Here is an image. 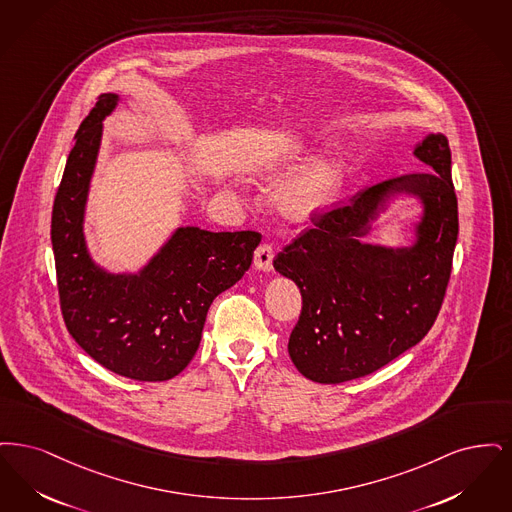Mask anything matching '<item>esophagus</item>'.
<instances>
[{"label":"esophagus","mask_w":512,"mask_h":512,"mask_svg":"<svg viewBox=\"0 0 512 512\" xmlns=\"http://www.w3.org/2000/svg\"><path fill=\"white\" fill-rule=\"evenodd\" d=\"M254 267L260 271H271L273 269V246L260 245L254 252Z\"/></svg>","instance_id":"esophagus-1"}]
</instances>
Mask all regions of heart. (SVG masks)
I'll list each match as a JSON object with an SVG mask.
<instances>
[{
    "instance_id": "b5f03b06",
    "label": "heart",
    "mask_w": 512,
    "mask_h": 512,
    "mask_svg": "<svg viewBox=\"0 0 512 512\" xmlns=\"http://www.w3.org/2000/svg\"><path fill=\"white\" fill-rule=\"evenodd\" d=\"M338 187L336 170L329 164H313L300 170L281 191V202L292 218H308L331 204Z\"/></svg>"
}]
</instances>
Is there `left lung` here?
<instances>
[{"mask_svg":"<svg viewBox=\"0 0 512 512\" xmlns=\"http://www.w3.org/2000/svg\"><path fill=\"white\" fill-rule=\"evenodd\" d=\"M413 155L426 172L382 181L348 204L313 214L312 229L273 260L302 294L289 356L313 382L340 384L375 373L419 344L442 308L459 235L447 137L426 135ZM401 192L424 202L416 243L363 244L387 200Z\"/></svg>","mask_w":512,"mask_h":512,"instance_id":"obj_1","label":"left lung"}]
</instances>
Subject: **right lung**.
<instances>
[{"label":"right lung","instance_id":"1","mask_svg":"<svg viewBox=\"0 0 512 512\" xmlns=\"http://www.w3.org/2000/svg\"><path fill=\"white\" fill-rule=\"evenodd\" d=\"M118 105L103 93L68 155L53 202L51 245L68 333L116 375L160 382L179 375L202 336L210 304L252 264L262 235L178 227L139 273H109L89 256L84 214L103 120Z\"/></svg>","mask_w":512,"mask_h":512}]
</instances>
